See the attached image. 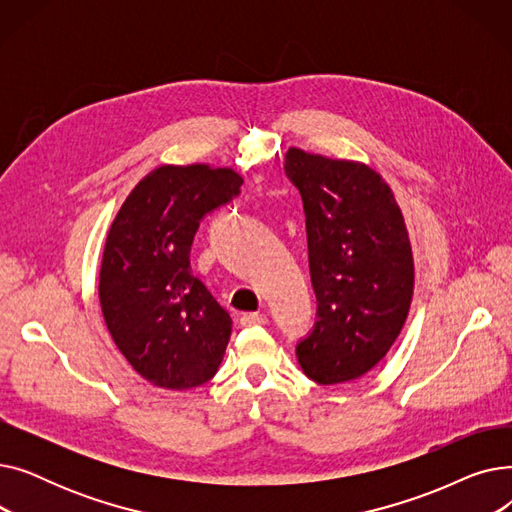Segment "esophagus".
Here are the masks:
<instances>
[{
  "label": "esophagus",
  "instance_id": "obj_1",
  "mask_svg": "<svg viewBox=\"0 0 512 512\" xmlns=\"http://www.w3.org/2000/svg\"><path fill=\"white\" fill-rule=\"evenodd\" d=\"M240 324L245 326V328L263 326V324H267V317L263 313H242L240 315Z\"/></svg>",
  "mask_w": 512,
  "mask_h": 512
}]
</instances>
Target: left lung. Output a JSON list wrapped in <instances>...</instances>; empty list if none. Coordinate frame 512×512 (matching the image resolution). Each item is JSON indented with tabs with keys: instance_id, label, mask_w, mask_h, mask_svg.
<instances>
[{
	"instance_id": "left-lung-1",
	"label": "left lung",
	"mask_w": 512,
	"mask_h": 512,
	"mask_svg": "<svg viewBox=\"0 0 512 512\" xmlns=\"http://www.w3.org/2000/svg\"><path fill=\"white\" fill-rule=\"evenodd\" d=\"M284 168L307 218L317 324L299 342L307 378L359 380L405 326L415 288L409 230L388 182L363 161L290 147Z\"/></svg>"
}]
</instances>
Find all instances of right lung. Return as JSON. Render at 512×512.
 Segmentation results:
<instances>
[{"label": "right lung", "instance_id": "1", "mask_svg": "<svg viewBox=\"0 0 512 512\" xmlns=\"http://www.w3.org/2000/svg\"><path fill=\"white\" fill-rule=\"evenodd\" d=\"M242 176L209 164L159 166L132 188L105 238L99 303L120 353L157 388L191 390L220 369L226 309L193 276L205 213L238 195Z\"/></svg>", "mask_w": 512, "mask_h": 512}]
</instances>
